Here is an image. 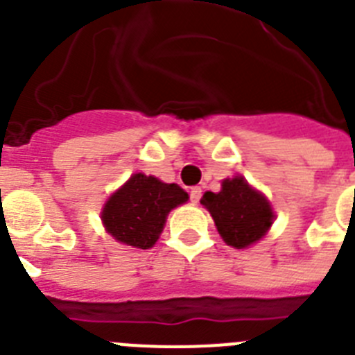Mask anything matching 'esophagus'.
I'll return each instance as SVG.
<instances>
[{
	"label": "esophagus",
	"mask_w": 355,
	"mask_h": 355,
	"mask_svg": "<svg viewBox=\"0 0 355 355\" xmlns=\"http://www.w3.org/2000/svg\"><path fill=\"white\" fill-rule=\"evenodd\" d=\"M189 196H191V201H193V203H200L201 187H191V191H189Z\"/></svg>",
	"instance_id": "esophagus-1"
}]
</instances>
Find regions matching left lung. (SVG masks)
I'll return each instance as SVG.
<instances>
[{"label":"left lung","mask_w":355,"mask_h":355,"mask_svg":"<svg viewBox=\"0 0 355 355\" xmlns=\"http://www.w3.org/2000/svg\"><path fill=\"white\" fill-rule=\"evenodd\" d=\"M201 205L214 217L223 240L234 248H247L259 241L275 218L270 201L241 175L223 180L218 193H205Z\"/></svg>","instance_id":"1"}]
</instances>
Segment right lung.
Returning <instances> with one entry per match:
<instances>
[{
  "mask_svg": "<svg viewBox=\"0 0 355 355\" xmlns=\"http://www.w3.org/2000/svg\"><path fill=\"white\" fill-rule=\"evenodd\" d=\"M187 200L189 194L177 184L135 173L105 203L103 226L121 243L145 250L159 240L168 214Z\"/></svg>",
  "mask_w": 355,
  "mask_h": 355,
  "instance_id": "obj_1",
  "label": "right lung"
}]
</instances>
